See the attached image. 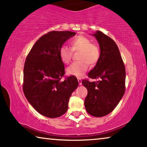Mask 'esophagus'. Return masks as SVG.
I'll return each mask as SVG.
<instances>
[{"label":"esophagus","instance_id":"esophagus-1","mask_svg":"<svg viewBox=\"0 0 147 147\" xmlns=\"http://www.w3.org/2000/svg\"><path fill=\"white\" fill-rule=\"evenodd\" d=\"M78 82H79L80 85H82V80H81V78H78Z\"/></svg>","mask_w":147,"mask_h":147}]
</instances>
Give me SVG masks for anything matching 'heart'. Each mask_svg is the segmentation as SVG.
Segmentation results:
<instances>
[{
    "mask_svg": "<svg viewBox=\"0 0 147 147\" xmlns=\"http://www.w3.org/2000/svg\"><path fill=\"white\" fill-rule=\"evenodd\" d=\"M71 48L65 45L61 46L59 50V57L63 63L67 64L71 59L74 52L79 51L78 59L67 68V74L80 77L88 70V63L94 65L99 60L100 50L98 46L91 43L90 39L83 35H79L70 41Z\"/></svg>",
    "mask_w": 147,
    "mask_h": 147,
    "instance_id": "1",
    "label": "heart"
}]
</instances>
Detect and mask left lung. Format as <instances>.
Listing matches in <instances>:
<instances>
[{
    "label": "left lung",
    "mask_w": 147,
    "mask_h": 147,
    "mask_svg": "<svg viewBox=\"0 0 147 147\" xmlns=\"http://www.w3.org/2000/svg\"><path fill=\"white\" fill-rule=\"evenodd\" d=\"M93 35L99 43L100 56L88 76L92 79L99 80L93 82L88 80L82 81V84L88 90L84 105L90 115L102 117L110 113L124 96L126 71L114 40L99 31Z\"/></svg>",
    "instance_id": "obj_1"
}]
</instances>
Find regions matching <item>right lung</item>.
<instances>
[{
	"mask_svg": "<svg viewBox=\"0 0 147 147\" xmlns=\"http://www.w3.org/2000/svg\"><path fill=\"white\" fill-rule=\"evenodd\" d=\"M75 35L68 31H50L36 41L26 58L24 94L35 110L46 117L65 114L70 96L79 84L74 76L61 80L65 67L59 57V48Z\"/></svg>",
	"mask_w": 147,
	"mask_h": 147,
	"instance_id": "add662e5",
	"label": "right lung"
}]
</instances>
